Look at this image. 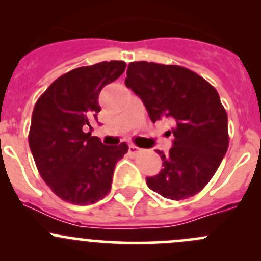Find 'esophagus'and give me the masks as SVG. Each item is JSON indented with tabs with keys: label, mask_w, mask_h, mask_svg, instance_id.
Returning <instances> with one entry per match:
<instances>
[{
	"label": "esophagus",
	"mask_w": 261,
	"mask_h": 261,
	"mask_svg": "<svg viewBox=\"0 0 261 261\" xmlns=\"http://www.w3.org/2000/svg\"><path fill=\"white\" fill-rule=\"evenodd\" d=\"M140 147H138V146H135V145H130L128 146V152H130V154H133V155H135V154H138V152H140Z\"/></svg>",
	"instance_id": "34e87169"
}]
</instances>
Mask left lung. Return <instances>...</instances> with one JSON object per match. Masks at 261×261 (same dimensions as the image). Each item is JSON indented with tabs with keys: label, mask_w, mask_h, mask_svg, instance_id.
<instances>
[{
	"label": "left lung",
	"mask_w": 261,
	"mask_h": 261,
	"mask_svg": "<svg viewBox=\"0 0 261 261\" xmlns=\"http://www.w3.org/2000/svg\"><path fill=\"white\" fill-rule=\"evenodd\" d=\"M127 88L141 98L152 122L172 118L174 127L169 154L156 150L163 169L147 177L151 191L180 201L206 187L228 147L227 114L216 88L197 73L158 63L131 62Z\"/></svg>",
	"instance_id": "1"
}]
</instances>
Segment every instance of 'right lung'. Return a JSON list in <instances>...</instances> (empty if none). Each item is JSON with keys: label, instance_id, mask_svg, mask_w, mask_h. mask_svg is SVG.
I'll return each instance as SVG.
<instances>
[{"label": "right lung", "instance_id": "add662e5", "mask_svg": "<svg viewBox=\"0 0 261 261\" xmlns=\"http://www.w3.org/2000/svg\"><path fill=\"white\" fill-rule=\"evenodd\" d=\"M122 60L80 67L60 75L39 97L31 117L29 145L41 178L63 201L93 204L111 189L126 143L107 146L84 133L101 111L98 96L125 72Z\"/></svg>", "mask_w": 261, "mask_h": 261}]
</instances>
